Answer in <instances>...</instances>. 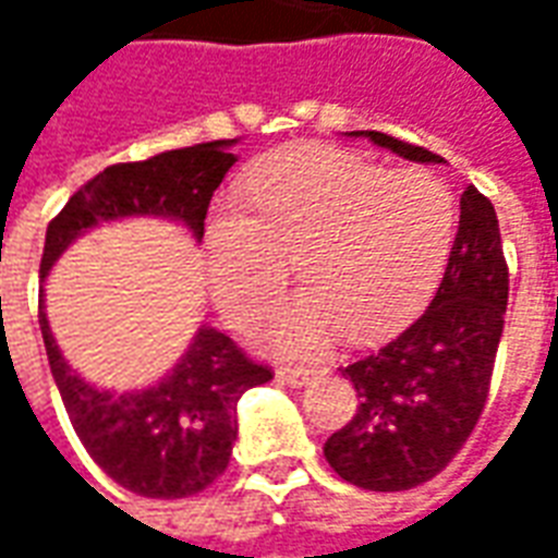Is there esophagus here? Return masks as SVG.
<instances>
[{"label": "esophagus", "mask_w": 558, "mask_h": 558, "mask_svg": "<svg viewBox=\"0 0 558 558\" xmlns=\"http://www.w3.org/2000/svg\"><path fill=\"white\" fill-rule=\"evenodd\" d=\"M314 376V367H290V364H280L278 367V379L280 383H287V386H307Z\"/></svg>", "instance_id": "obj_1"}]
</instances>
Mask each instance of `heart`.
<instances>
[{"label": "heart", "instance_id": "1", "mask_svg": "<svg viewBox=\"0 0 558 558\" xmlns=\"http://www.w3.org/2000/svg\"><path fill=\"white\" fill-rule=\"evenodd\" d=\"M242 199L211 208L208 278L220 311L247 326L278 299L299 259L311 290L271 328L280 350H314L343 328L383 340L418 314L451 251L457 199L430 170H391L326 146L263 160Z\"/></svg>", "mask_w": 558, "mask_h": 558}]
</instances>
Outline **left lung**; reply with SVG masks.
Listing matches in <instances>:
<instances>
[{
	"label": "left lung",
	"mask_w": 558,
	"mask_h": 558,
	"mask_svg": "<svg viewBox=\"0 0 558 558\" xmlns=\"http://www.w3.org/2000/svg\"><path fill=\"white\" fill-rule=\"evenodd\" d=\"M418 163L424 146L383 131H352ZM508 307V263L496 208L475 184L460 196V227L430 307L383 350L343 367L359 410L326 442L340 478L379 493L436 478L475 430Z\"/></svg>",
	"instance_id": "8db88e82"
}]
</instances>
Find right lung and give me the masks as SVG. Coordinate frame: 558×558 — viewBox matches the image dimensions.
<instances>
[{"label":"right lung","mask_w":558,"mask_h":558,"mask_svg":"<svg viewBox=\"0 0 558 558\" xmlns=\"http://www.w3.org/2000/svg\"><path fill=\"white\" fill-rule=\"evenodd\" d=\"M230 146L232 140H215L98 172L50 220L41 278L80 232L104 220L160 215L182 220L203 239L211 194L235 163ZM38 323L50 371L83 448L116 484L146 499H184L215 484L230 466L239 436L235 403L247 388L275 376L268 364L247 359L235 340L203 326L163 383L113 395L83 383L68 367L47 326L44 290Z\"/></svg>","instance_id":"right-lung-1"}]
</instances>
